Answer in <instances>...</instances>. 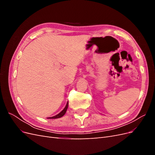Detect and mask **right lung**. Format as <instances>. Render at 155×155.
<instances>
[{
    "label": "right lung",
    "instance_id": "add662e5",
    "mask_svg": "<svg viewBox=\"0 0 155 155\" xmlns=\"http://www.w3.org/2000/svg\"><path fill=\"white\" fill-rule=\"evenodd\" d=\"M68 102H67L66 107H64V109L60 113H59L58 114L55 115V116H54L53 117H50V118H48V119H55V118H61V117H62L63 115H64L65 113H66V111H67V110L68 109Z\"/></svg>",
    "mask_w": 155,
    "mask_h": 155
}]
</instances>
